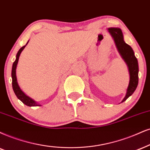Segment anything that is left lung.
Instances as JSON below:
<instances>
[{
    "mask_svg": "<svg viewBox=\"0 0 150 150\" xmlns=\"http://www.w3.org/2000/svg\"><path fill=\"white\" fill-rule=\"evenodd\" d=\"M108 30L113 39L120 55L128 67L129 76H130L126 95L121 101L122 103L126 101L134 93L137 88L138 84V71H139L138 63L132 48L125 43L121 29L119 28H109Z\"/></svg>",
    "mask_w": 150,
    "mask_h": 150,
    "instance_id": "1",
    "label": "left lung"
}]
</instances>
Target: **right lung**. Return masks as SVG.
Instances as JSON below:
<instances>
[{
	"mask_svg": "<svg viewBox=\"0 0 150 150\" xmlns=\"http://www.w3.org/2000/svg\"><path fill=\"white\" fill-rule=\"evenodd\" d=\"M29 41H28L27 44L25 46H23V47H21V49L18 50L17 54L16 55V60L14 62V63L12 64V88L14 90V93L18 99L20 101H21L24 104H25L28 106H40L41 105L39 104L36 102L35 101L33 100L32 98H30L28 96L25 95L24 92L22 91L21 88H20L19 86H18V82H17V79H16V67H17V64L18 62V58H19L20 55L24 48L26 47V45L28 43Z\"/></svg>",
	"mask_w": 150,
	"mask_h": 150,
	"instance_id": "obj_1",
	"label": "right lung"
}]
</instances>
